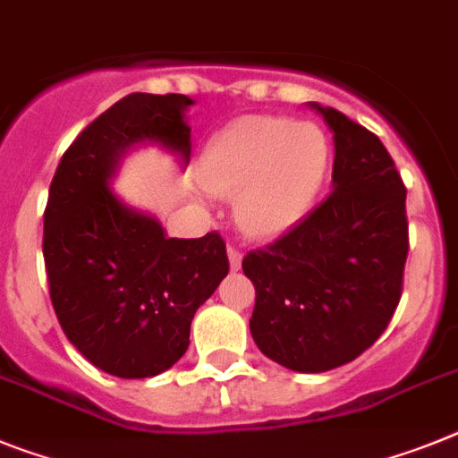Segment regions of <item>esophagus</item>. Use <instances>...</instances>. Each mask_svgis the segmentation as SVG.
<instances>
[{"mask_svg": "<svg viewBox=\"0 0 458 458\" xmlns=\"http://www.w3.org/2000/svg\"><path fill=\"white\" fill-rule=\"evenodd\" d=\"M228 260L233 270H240L242 265V251L235 247V244H228Z\"/></svg>", "mask_w": 458, "mask_h": 458, "instance_id": "34e87169", "label": "esophagus"}]
</instances>
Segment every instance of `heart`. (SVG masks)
Masks as SVG:
<instances>
[{"mask_svg": "<svg viewBox=\"0 0 458 458\" xmlns=\"http://www.w3.org/2000/svg\"><path fill=\"white\" fill-rule=\"evenodd\" d=\"M328 163V137L314 123L244 116L211 137L198 174L214 195H235V221L247 235L276 237L310 214Z\"/></svg>", "mask_w": 458, "mask_h": 458, "instance_id": "b5f03b06", "label": "heart"}]
</instances>
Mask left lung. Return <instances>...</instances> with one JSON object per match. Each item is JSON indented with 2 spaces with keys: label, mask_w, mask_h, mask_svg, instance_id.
Wrapping results in <instances>:
<instances>
[{
  "label": "left lung",
  "mask_w": 458,
  "mask_h": 458,
  "mask_svg": "<svg viewBox=\"0 0 458 458\" xmlns=\"http://www.w3.org/2000/svg\"><path fill=\"white\" fill-rule=\"evenodd\" d=\"M333 193L242 270L256 288L251 335L298 372L340 368L372 347L403 295L410 251L405 183L377 134L333 106Z\"/></svg>",
  "instance_id": "obj_1"
}]
</instances>
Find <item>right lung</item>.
<instances>
[{
	"label": "right lung",
	"mask_w": 458,
	"mask_h": 458,
	"mask_svg": "<svg viewBox=\"0 0 458 458\" xmlns=\"http://www.w3.org/2000/svg\"><path fill=\"white\" fill-rule=\"evenodd\" d=\"M186 95L132 92L72 141L48 191L44 263L64 335L92 366L141 379L167 370L191 344V321L230 263L216 230L174 240L109 191L118 156L153 140L191 156Z\"/></svg>",
	"instance_id": "obj_1"
}]
</instances>
